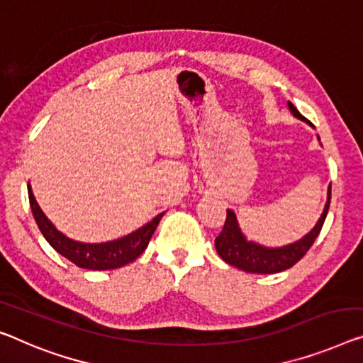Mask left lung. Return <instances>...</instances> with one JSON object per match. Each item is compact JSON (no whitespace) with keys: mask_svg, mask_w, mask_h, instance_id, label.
<instances>
[{"mask_svg":"<svg viewBox=\"0 0 363 363\" xmlns=\"http://www.w3.org/2000/svg\"><path fill=\"white\" fill-rule=\"evenodd\" d=\"M290 112L294 113V117L300 118L301 122L308 123V125L313 127V123L301 116V113L296 111V107L289 101L286 102ZM320 140V137H318ZM329 202H331V186L328 187V200L326 205H324V210L318 220V223L313 226L310 233H306L298 241L290 242V245L280 246V247H267L259 245V242L250 241L242 233L240 228V223H238L236 213L233 210H226V221L221 233L215 238V247L218 256L223 259L226 264L233 266L236 269L245 270V272L251 274H277L282 272V270L290 269L295 266L300 259L305 256L306 251L310 250L313 242L320 235L323 228L324 220H326L328 210H329Z\"/></svg>","mask_w":363,"mask_h":363,"instance_id":"1","label":"left lung"}]
</instances>
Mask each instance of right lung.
I'll use <instances>...</instances> for the list:
<instances>
[{
	"label": "right lung",
	"mask_w": 363,
	"mask_h": 363,
	"mask_svg": "<svg viewBox=\"0 0 363 363\" xmlns=\"http://www.w3.org/2000/svg\"><path fill=\"white\" fill-rule=\"evenodd\" d=\"M27 192H29L32 215H34L35 223L39 226L43 238L48 241V245L58 254H62L63 257H67L68 261L77 264L78 267L89 270L118 269L125 266V264L133 262L140 254L147 250L156 226H158L160 220L164 215V212L156 215L153 220L143 225L142 228L132 231L127 236L118 238V240L106 242H81L72 240V238H68L55 228V225L42 212L34 194H32L30 186H27Z\"/></svg>",
	"instance_id": "add662e5"
}]
</instances>
